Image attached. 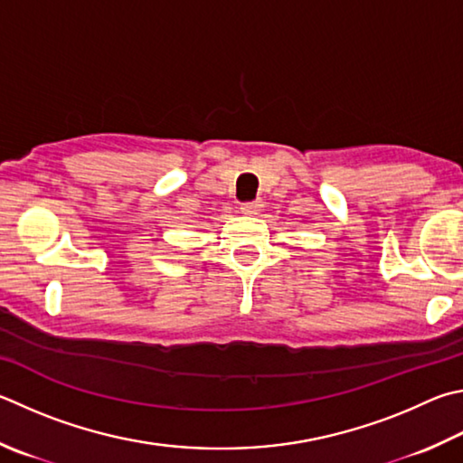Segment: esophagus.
<instances>
[{"instance_id":"34e87169","label":"esophagus","mask_w":463,"mask_h":463,"mask_svg":"<svg viewBox=\"0 0 463 463\" xmlns=\"http://www.w3.org/2000/svg\"><path fill=\"white\" fill-rule=\"evenodd\" d=\"M260 206H263V204H260L259 200H253V203H242L241 204V213L247 214V216H255V214H259Z\"/></svg>"}]
</instances>
